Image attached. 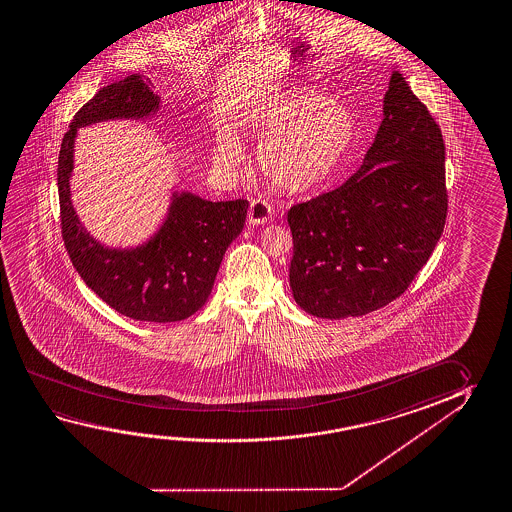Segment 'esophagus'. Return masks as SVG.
<instances>
[{"label": "esophagus", "mask_w": 512, "mask_h": 512, "mask_svg": "<svg viewBox=\"0 0 512 512\" xmlns=\"http://www.w3.org/2000/svg\"><path fill=\"white\" fill-rule=\"evenodd\" d=\"M273 214V207L264 200H253L248 210V223L253 227H259V225H266Z\"/></svg>", "instance_id": "1"}]
</instances>
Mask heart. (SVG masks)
Here are the masks:
<instances>
[{
    "mask_svg": "<svg viewBox=\"0 0 512 512\" xmlns=\"http://www.w3.org/2000/svg\"><path fill=\"white\" fill-rule=\"evenodd\" d=\"M257 134L259 168L271 184L303 194L327 184L343 166L357 139L352 110L316 89L282 94L260 114ZM219 159H243V146L232 134L218 143Z\"/></svg>",
    "mask_w": 512,
    "mask_h": 512,
    "instance_id": "obj_1",
    "label": "heart"
}]
</instances>
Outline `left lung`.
I'll return each mask as SVG.
<instances>
[{"label": "left lung", "instance_id": "8db88e82", "mask_svg": "<svg viewBox=\"0 0 512 512\" xmlns=\"http://www.w3.org/2000/svg\"><path fill=\"white\" fill-rule=\"evenodd\" d=\"M446 210L441 128L393 71L384 119L359 171L287 212L294 300L323 319L386 307L427 264Z\"/></svg>", "mask_w": 512, "mask_h": 512}]
</instances>
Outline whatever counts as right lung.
<instances>
[{
    "mask_svg": "<svg viewBox=\"0 0 512 512\" xmlns=\"http://www.w3.org/2000/svg\"><path fill=\"white\" fill-rule=\"evenodd\" d=\"M159 107V96L141 75L100 89L76 112L62 139L57 180L62 239L87 287L126 318L171 323L193 316L207 302L223 255L243 232L250 203L173 193L159 232L148 243L121 250L103 246L85 230L69 189L78 128L109 119L148 118Z\"/></svg>",
    "mask_w": 512,
    "mask_h": 512,
    "instance_id": "right-lung-1",
    "label": "right lung"
}]
</instances>
